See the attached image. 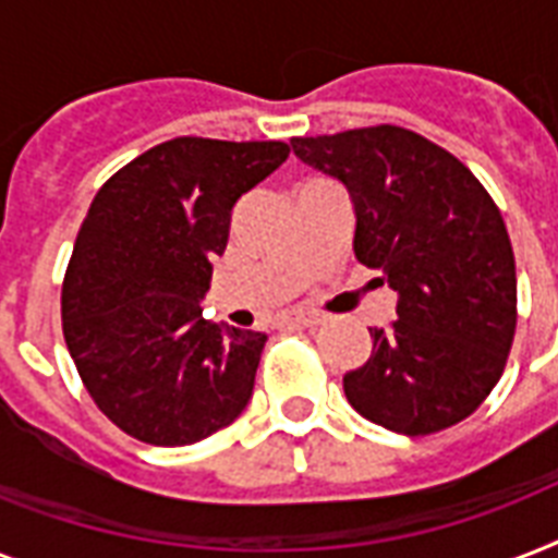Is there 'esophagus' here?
Returning <instances> with one entry per match:
<instances>
[{"instance_id":"1","label":"esophagus","mask_w":558,"mask_h":558,"mask_svg":"<svg viewBox=\"0 0 558 558\" xmlns=\"http://www.w3.org/2000/svg\"><path fill=\"white\" fill-rule=\"evenodd\" d=\"M322 322V315L313 313V310H298V313L289 315V324H295V327H318Z\"/></svg>"}]
</instances>
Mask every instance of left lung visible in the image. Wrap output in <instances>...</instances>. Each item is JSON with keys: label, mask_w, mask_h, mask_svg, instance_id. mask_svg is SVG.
<instances>
[{"label": "left lung", "mask_w": 558, "mask_h": 558, "mask_svg": "<svg viewBox=\"0 0 558 558\" xmlns=\"http://www.w3.org/2000/svg\"><path fill=\"white\" fill-rule=\"evenodd\" d=\"M292 150L348 187L353 252L397 292V322L371 327V359L344 373L348 402L408 437L466 420L515 336V257L493 196L402 126L292 138Z\"/></svg>", "instance_id": "obj_1"}]
</instances>
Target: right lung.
<instances>
[{"mask_svg": "<svg viewBox=\"0 0 558 558\" xmlns=\"http://www.w3.org/2000/svg\"><path fill=\"white\" fill-rule=\"evenodd\" d=\"M283 142L173 138L92 199L63 280V336L95 405L150 446H191L243 414L266 332L202 318L231 208Z\"/></svg>", "mask_w": 558, "mask_h": 558, "instance_id": "add662e5", "label": "right lung"}]
</instances>
